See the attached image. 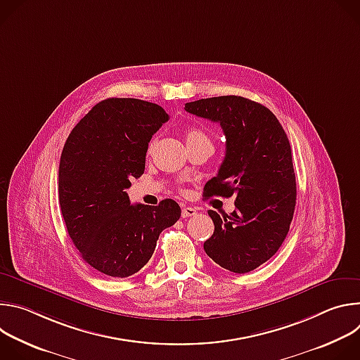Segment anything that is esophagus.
Listing matches in <instances>:
<instances>
[{
	"label": "esophagus",
	"instance_id": "1",
	"mask_svg": "<svg viewBox=\"0 0 360 360\" xmlns=\"http://www.w3.org/2000/svg\"><path fill=\"white\" fill-rule=\"evenodd\" d=\"M196 215V210L192 208V207H185L182 208V218H189V217H193Z\"/></svg>",
	"mask_w": 360,
	"mask_h": 360
}]
</instances>
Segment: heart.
<instances>
[{
	"mask_svg": "<svg viewBox=\"0 0 360 360\" xmlns=\"http://www.w3.org/2000/svg\"><path fill=\"white\" fill-rule=\"evenodd\" d=\"M185 139L186 142H192V141H199V139H210L202 129L199 128H188L185 131ZM152 148V143L149 145V149Z\"/></svg>",
	"mask_w": 360,
	"mask_h": 360,
	"instance_id": "obj_1",
	"label": "heart"
}]
</instances>
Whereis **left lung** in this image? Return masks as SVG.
<instances>
[{"label":"left lung","mask_w":360,"mask_h":360,"mask_svg":"<svg viewBox=\"0 0 360 360\" xmlns=\"http://www.w3.org/2000/svg\"><path fill=\"white\" fill-rule=\"evenodd\" d=\"M185 111L221 124L226 153L217 176L207 182V196L235 195V211L214 221V235L203 243L224 269L246 274L278 252L296 203L290 143L278 118L258 102L238 95L198 99Z\"/></svg>","instance_id":"1"}]
</instances>
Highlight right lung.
I'll return each instance as SVG.
<instances>
[{
  "label": "right lung",
  "instance_id": "obj_1",
  "mask_svg": "<svg viewBox=\"0 0 360 360\" xmlns=\"http://www.w3.org/2000/svg\"><path fill=\"white\" fill-rule=\"evenodd\" d=\"M169 120L136 98H108L71 131L60 162L58 199L72 243L101 274L127 278L143 268L160 233L181 217L179 205L129 202L125 189L145 169L148 143Z\"/></svg>",
  "mask_w": 360,
  "mask_h": 360
}]
</instances>
